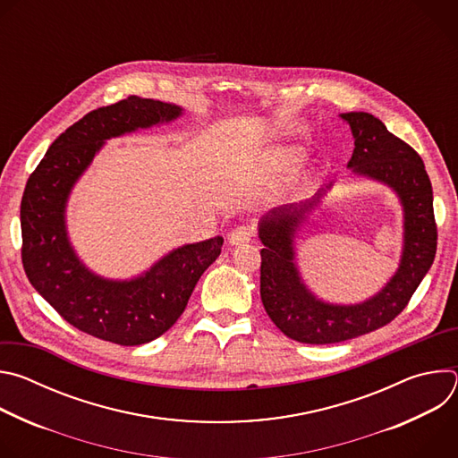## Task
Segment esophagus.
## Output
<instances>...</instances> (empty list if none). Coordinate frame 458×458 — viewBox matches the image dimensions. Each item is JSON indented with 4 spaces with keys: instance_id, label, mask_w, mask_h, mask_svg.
Returning <instances> with one entry per match:
<instances>
[{
    "instance_id": "34e87169",
    "label": "esophagus",
    "mask_w": 458,
    "mask_h": 458,
    "mask_svg": "<svg viewBox=\"0 0 458 458\" xmlns=\"http://www.w3.org/2000/svg\"><path fill=\"white\" fill-rule=\"evenodd\" d=\"M251 237H253V228H250V226H237V228H233L232 232H230V235H228V241H230V244L232 246H237V244H244V242H250L251 241Z\"/></svg>"
}]
</instances>
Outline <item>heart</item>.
Wrapping results in <instances>:
<instances>
[{
    "mask_svg": "<svg viewBox=\"0 0 458 458\" xmlns=\"http://www.w3.org/2000/svg\"><path fill=\"white\" fill-rule=\"evenodd\" d=\"M301 161V154H297V152H284V154H279L277 156V165L279 166H293V165H297Z\"/></svg>",
    "mask_w": 458,
    "mask_h": 458,
    "instance_id": "1",
    "label": "heart"
}]
</instances>
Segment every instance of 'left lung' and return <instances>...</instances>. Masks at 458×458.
I'll return each instance as SVG.
<instances>
[{
    "label": "left lung",
    "instance_id": "1",
    "mask_svg": "<svg viewBox=\"0 0 458 458\" xmlns=\"http://www.w3.org/2000/svg\"><path fill=\"white\" fill-rule=\"evenodd\" d=\"M341 117L355 140L348 168L387 184L399 195L404 244L395 276L378 293L359 304H330L317 299L302 283L293 241L326 190L306 203L274 208L260 219L259 239L265 244L260 250V299L277 328L304 344L343 343L394 320L408 306L437 251L433 190L420 156L368 112H346Z\"/></svg>",
    "mask_w": 458,
    "mask_h": 458
}]
</instances>
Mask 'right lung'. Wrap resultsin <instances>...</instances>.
I'll return each instance as SVG.
<instances>
[{"label":"right lung","mask_w":458,"mask_h":458,"mask_svg":"<svg viewBox=\"0 0 458 458\" xmlns=\"http://www.w3.org/2000/svg\"><path fill=\"white\" fill-rule=\"evenodd\" d=\"M182 114L172 103L130 96L89 112L50 145L30 174L21 199V260L36 292L74 328L119 344L140 346L170 330L223 237L184 244L130 281L90 272L76 255L64 223L69 195L106 140Z\"/></svg>","instance_id":"right-lung-1"}]
</instances>
